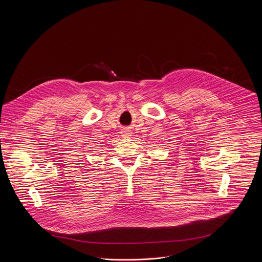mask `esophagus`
<instances>
[{
	"instance_id": "esophagus-1",
	"label": "esophagus",
	"mask_w": 262,
	"mask_h": 262,
	"mask_svg": "<svg viewBox=\"0 0 262 262\" xmlns=\"http://www.w3.org/2000/svg\"><path fill=\"white\" fill-rule=\"evenodd\" d=\"M130 136H132V133L129 130H124L123 132V135H122L123 138H129Z\"/></svg>"
}]
</instances>
